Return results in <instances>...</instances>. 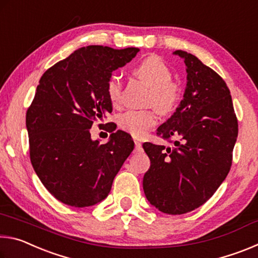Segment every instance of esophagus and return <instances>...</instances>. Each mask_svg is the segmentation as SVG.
I'll return each mask as SVG.
<instances>
[{
	"label": "esophagus",
	"mask_w": 258,
	"mask_h": 258,
	"mask_svg": "<svg viewBox=\"0 0 258 258\" xmlns=\"http://www.w3.org/2000/svg\"><path fill=\"white\" fill-rule=\"evenodd\" d=\"M134 143H135V151L141 152L142 151V143L137 139H134Z\"/></svg>",
	"instance_id": "1"
}]
</instances>
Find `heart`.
<instances>
[{
  "label": "heart",
  "instance_id": "obj_1",
  "mask_svg": "<svg viewBox=\"0 0 258 258\" xmlns=\"http://www.w3.org/2000/svg\"><path fill=\"white\" fill-rule=\"evenodd\" d=\"M134 74L151 86L148 103L152 104L160 113L171 112L180 99V86L172 82V72L159 56L149 55L134 68ZM106 93L112 106H118L121 100V80L118 75H111L106 84ZM157 112L154 109L135 110L131 109L121 113L118 124L121 130L134 137L146 135L157 123Z\"/></svg>",
  "mask_w": 258,
  "mask_h": 258
}]
</instances>
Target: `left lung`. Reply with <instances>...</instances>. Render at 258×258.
<instances>
[{
  "mask_svg": "<svg viewBox=\"0 0 258 258\" xmlns=\"http://www.w3.org/2000/svg\"><path fill=\"white\" fill-rule=\"evenodd\" d=\"M184 60L186 89L176 111L157 128L173 147L143 143L150 168L143 177L149 203L181 215L204 205L225 180L232 165L238 119L225 82L197 56L177 50Z\"/></svg>",
  "mask_w": 258,
  "mask_h": 258,
  "instance_id": "obj_1",
  "label": "left lung"
}]
</instances>
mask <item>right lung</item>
<instances>
[{
  "label": "right lung",
  "mask_w": 258,
  "mask_h": 258,
  "mask_svg": "<svg viewBox=\"0 0 258 258\" xmlns=\"http://www.w3.org/2000/svg\"><path fill=\"white\" fill-rule=\"evenodd\" d=\"M139 51L81 47L41 77L26 113L30 161L47 191L68 206H93L106 198L134 149L124 131L111 133L101 145L91 139L90 128L112 111L106 93L108 78Z\"/></svg>",
  "instance_id": "right-lung-1"
}]
</instances>
